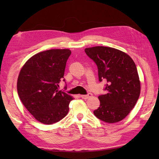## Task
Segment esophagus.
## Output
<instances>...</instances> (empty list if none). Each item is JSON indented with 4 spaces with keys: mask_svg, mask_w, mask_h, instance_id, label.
<instances>
[{
    "mask_svg": "<svg viewBox=\"0 0 159 159\" xmlns=\"http://www.w3.org/2000/svg\"><path fill=\"white\" fill-rule=\"evenodd\" d=\"M92 94L91 93H88V95H80V97L81 98H83V99H88L89 98H91V97H92Z\"/></svg>",
    "mask_w": 159,
    "mask_h": 159,
    "instance_id": "34e87169",
    "label": "esophagus"
}]
</instances>
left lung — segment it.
I'll return each mask as SVG.
<instances>
[{"mask_svg":"<svg viewBox=\"0 0 159 159\" xmlns=\"http://www.w3.org/2000/svg\"><path fill=\"white\" fill-rule=\"evenodd\" d=\"M85 52L98 66L99 81L107 82V93L99 95L100 105L94 114L106 123L120 121L134 108L140 94L135 64L127 54L113 48L96 46Z\"/></svg>","mask_w":159,"mask_h":159,"instance_id":"obj_1","label":"left lung"}]
</instances>
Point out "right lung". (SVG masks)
Segmentation results:
<instances>
[{"mask_svg": "<svg viewBox=\"0 0 159 159\" xmlns=\"http://www.w3.org/2000/svg\"><path fill=\"white\" fill-rule=\"evenodd\" d=\"M69 49H52L37 53L21 68L17 80V92L22 104L39 122L55 123L69 112L73 98L59 90L64 79ZM66 87V85L65 88Z\"/></svg>", "mask_w": 159, "mask_h": 159, "instance_id": "obj_1", "label": "right lung"}]
</instances>
